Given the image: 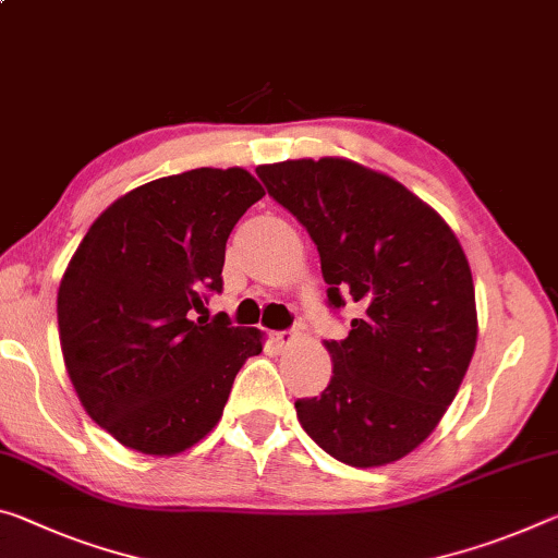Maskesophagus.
Instances as JSON below:
<instances>
[{
  "instance_id": "esophagus-1",
  "label": "esophagus",
  "mask_w": 558,
  "mask_h": 558,
  "mask_svg": "<svg viewBox=\"0 0 558 558\" xmlns=\"http://www.w3.org/2000/svg\"><path fill=\"white\" fill-rule=\"evenodd\" d=\"M298 340V332L295 330H282V332H272V342L278 344V348H290Z\"/></svg>"
}]
</instances>
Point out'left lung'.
Listing matches in <instances>:
<instances>
[{
  "label": "left lung",
  "instance_id": "1",
  "mask_svg": "<svg viewBox=\"0 0 558 558\" xmlns=\"http://www.w3.org/2000/svg\"><path fill=\"white\" fill-rule=\"evenodd\" d=\"M255 171L315 241L330 305L365 311L348 338L325 342L330 385L295 402L298 420L344 464H392L435 432L472 362L470 260L447 220L392 175L338 156Z\"/></svg>",
  "mask_w": 558,
  "mask_h": 558
}]
</instances>
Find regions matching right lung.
<instances>
[{"instance_id":"right-lung-1","label":"right lung","mask_w":558,"mask_h":558,"mask_svg":"<svg viewBox=\"0 0 558 558\" xmlns=\"http://www.w3.org/2000/svg\"><path fill=\"white\" fill-rule=\"evenodd\" d=\"M265 189L245 168H193L123 193L94 220L59 282L69 379L123 447L173 457L216 427L258 327L196 317L223 288L226 243Z\"/></svg>"}]
</instances>
